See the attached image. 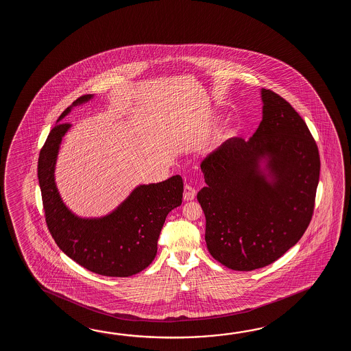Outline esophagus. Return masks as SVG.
I'll return each instance as SVG.
<instances>
[{
    "label": "esophagus",
    "mask_w": 351,
    "mask_h": 351,
    "mask_svg": "<svg viewBox=\"0 0 351 351\" xmlns=\"http://www.w3.org/2000/svg\"><path fill=\"white\" fill-rule=\"evenodd\" d=\"M195 194H197L195 188H193L192 186H189V184H186V186H184V192H183V198H184V201H193L194 198H195Z\"/></svg>",
    "instance_id": "1"
}]
</instances>
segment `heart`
Wrapping results in <instances>:
<instances>
[{
	"label": "heart",
	"mask_w": 351,
	"mask_h": 351,
	"mask_svg": "<svg viewBox=\"0 0 351 351\" xmlns=\"http://www.w3.org/2000/svg\"><path fill=\"white\" fill-rule=\"evenodd\" d=\"M233 134H234V130H233V129H228V130H227V136H232Z\"/></svg>",
	"instance_id": "heart-1"
}]
</instances>
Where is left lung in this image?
I'll use <instances>...</instances> for the list:
<instances>
[{"label":"left lung","instance_id":"left-lung-1","mask_svg":"<svg viewBox=\"0 0 351 351\" xmlns=\"http://www.w3.org/2000/svg\"><path fill=\"white\" fill-rule=\"evenodd\" d=\"M262 121L245 141L224 142L203 159L197 194L212 257L234 271L276 261L305 233L315 206L320 156L298 112L261 90Z\"/></svg>","mask_w":351,"mask_h":351}]
</instances>
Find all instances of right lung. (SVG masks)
<instances>
[{
	"label": "right lung",
	"mask_w": 351,
	"mask_h": 351,
	"mask_svg": "<svg viewBox=\"0 0 351 351\" xmlns=\"http://www.w3.org/2000/svg\"><path fill=\"white\" fill-rule=\"evenodd\" d=\"M93 97L88 94L76 99L60 115L40 150L38 177L46 224L60 250L84 269L103 276H132L154 260L165 218L182 203L183 180L180 176H173L165 182L138 186L104 217L75 216L64 204L55 183L60 144L71 127L59 121L73 106L84 104Z\"/></svg>",
	"instance_id": "1"
}]
</instances>
